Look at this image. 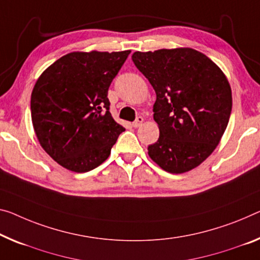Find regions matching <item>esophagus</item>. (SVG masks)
Instances as JSON below:
<instances>
[{
  "instance_id": "34e87169",
  "label": "esophagus",
  "mask_w": 260,
  "mask_h": 260,
  "mask_svg": "<svg viewBox=\"0 0 260 260\" xmlns=\"http://www.w3.org/2000/svg\"><path fill=\"white\" fill-rule=\"evenodd\" d=\"M143 122H144V118H143L142 116H138L137 118H136V121L133 122V126H134V127L141 126V125L143 124Z\"/></svg>"
}]
</instances>
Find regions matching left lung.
<instances>
[{"label":"left lung","mask_w":260,"mask_h":260,"mask_svg":"<svg viewBox=\"0 0 260 260\" xmlns=\"http://www.w3.org/2000/svg\"><path fill=\"white\" fill-rule=\"evenodd\" d=\"M131 58L157 95L159 138L147 147L150 158L173 174L195 169L216 149L229 122L233 98L225 74L189 47L137 51Z\"/></svg>","instance_id":"8db88e82"}]
</instances>
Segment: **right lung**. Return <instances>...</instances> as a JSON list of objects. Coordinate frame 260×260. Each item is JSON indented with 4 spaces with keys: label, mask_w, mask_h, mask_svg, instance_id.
Instances as JSON below:
<instances>
[{
    "label": "right lung",
    "mask_w": 260,
    "mask_h": 260,
    "mask_svg": "<svg viewBox=\"0 0 260 260\" xmlns=\"http://www.w3.org/2000/svg\"><path fill=\"white\" fill-rule=\"evenodd\" d=\"M130 51L71 52L43 72L31 94V118L45 152L83 173L107 160L125 129L109 111L108 89Z\"/></svg>",
    "instance_id": "obj_1"
}]
</instances>
